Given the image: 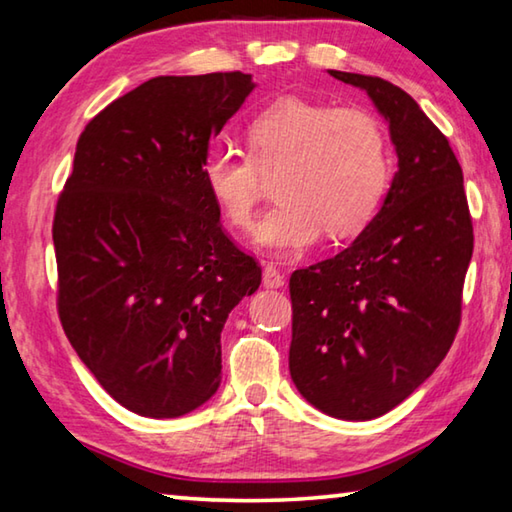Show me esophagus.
Instances as JSON below:
<instances>
[{
	"label": "esophagus",
	"instance_id": "1",
	"mask_svg": "<svg viewBox=\"0 0 512 512\" xmlns=\"http://www.w3.org/2000/svg\"><path fill=\"white\" fill-rule=\"evenodd\" d=\"M264 287L266 289H282L284 287V275L277 271L273 264L264 266Z\"/></svg>",
	"mask_w": 512,
	"mask_h": 512
}]
</instances>
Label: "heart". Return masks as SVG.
Returning <instances> with one entry per match:
<instances>
[{"label":"heart","instance_id":"heart-1","mask_svg":"<svg viewBox=\"0 0 512 512\" xmlns=\"http://www.w3.org/2000/svg\"><path fill=\"white\" fill-rule=\"evenodd\" d=\"M248 153L214 146L203 183L225 221L248 228L273 176L277 203L259 219L257 244L277 253L307 248L320 235L352 237L366 228L384 198L391 153L384 126L363 110H336L287 97L248 124Z\"/></svg>","mask_w":512,"mask_h":512}]
</instances>
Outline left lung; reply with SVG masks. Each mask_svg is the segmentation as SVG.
Returning <instances> with one entry per match:
<instances>
[{"label":"left lung","mask_w":512,"mask_h":512,"mask_svg":"<svg viewBox=\"0 0 512 512\" xmlns=\"http://www.w3.org/2000/svg\"><path fill=\"white\" fill-rule=\"evenodd\" d=\"M368 92L391 128L397 173L366 230L289 280V370L332 418L372 420L404 402L452 348L474 250L463 169L411 94L329 69Z\"/></svg>","instance_id":"8db88e82"}]
</instances>
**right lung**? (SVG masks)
Here are the masks:
<instances>
[{
	"mask_svg": "<svg viewBox=\"0 0 512 512\" xmlns=\"http://www.w3.org/2000/svg\"><path fill=\"white\" fill-rule=\"evenodd\" d=\"M250 74L155 76L79 137L58 196V316L99 384L146 418L198 409L221 384V329L262 266L221 225L203 160Z\"/></svg>",
	"mask_w": 512,
	"mask_h": 512,
	"instance_id": "add662e5",
	"label": "right lung"
}]
</instances>
